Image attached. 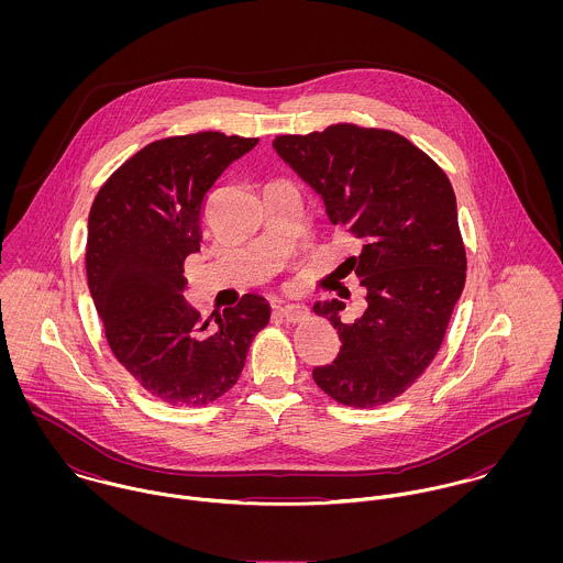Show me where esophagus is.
I'll use <instances>...</instances> for the list:
<instances>
[{
  "label": "esophagus",
  "instance_id": "esophagus-1",
  "mask_svg": "<svg viewBox=\"0 0 563 563\" xmlns=\"http://www.w3.org/2000/svg\"><path fill=\"white\" fill-rule=\"evenodd\" d=\"M308 308L303 303H288V306H279L277 308V314L288 322L303 321L308 317Z\"/></svg>",
  "mask_w": 563,
  "mask_h": 563
}]
</instances>
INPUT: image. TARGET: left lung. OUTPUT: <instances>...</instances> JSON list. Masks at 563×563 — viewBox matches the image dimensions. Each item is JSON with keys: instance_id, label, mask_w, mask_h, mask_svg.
<instances>
[{"instance_id": "8db88e82", "label": "left lung", "mask_w": 563, "mask_h": 563, "mask_svg": "<svg viewBox=\"0 0 563 563\" xmlns=\"http://www.w3.org/2000/svg\"><path fill=\"white\" fill-rule=\"evenodd\" d=\"M273 150L324 203L333 225L362 242L342 266L355 273L368 308L342 322V301L314 312L338 329L340 353L317 366L322 393L351 407L402 395L435 357L466 282V249L446 173L390 130L329 125L277 136Z\"/></svg>"}]
</instances>
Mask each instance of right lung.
<instances>
[{
    "instance_id": "obj_1",
    "label": "right lung",
    "mask_w": 563,
    "mask_h": 563,
    "mask_svg": "<svg viewBox=\"0 0 563 563\" xmlns=\"http://www.w3.org/2000/svg\"><path fill=\"white\" fill-rule=\"evenodd\" d=\"M255 145L221 132L162 139L121 164L92 201L90 297L114 357L161 401H217L239 382L249 344L271 319L260 295H244L214 324L184 299V260L199 251L206 195Z\"/></svg>"
}]
</instances>
